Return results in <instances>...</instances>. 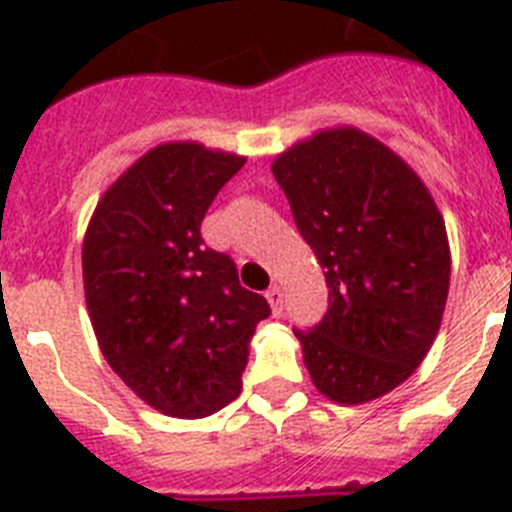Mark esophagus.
<instances>
[{"mask_svg": "<svg viewBox=\"0 0 512 512\" xmlns=\"http://www.w3.org/2000/svg\"><path fill=\"white\" fill-rule=\"evenodd\" d=\"M266 301H269V306H272L274 316H280L282 314V290L277 285L269 287L266 290Z\"/></svg>", "mask_w": 512, "mask_h": 512, "instance_id": "34e87169", "label": "esophagus"}]
</instances>
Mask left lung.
Segmentation results:
<instances>
[{
	"label": "left lung",
	"instance_id": "1",
	"mask_svg": "<svg viewBox=\"0 0 512 512\" xmlns=\"http://www.w3.org/2000/svg\"><path fill=\"white\" fill-rule=\"evenodd\" d=\"M272 172L329 287L322 322L293 329L308 374L335 403L382 398L439 332L450 287L442 214L421 177L356 128L295 143Z\"/></svg>",
	"mask_w": 512,
	"mask_h": 512
}]
</instances>
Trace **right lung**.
I'll return each instance as SVG.
<instances>
[{"instance_id":"obj_1","label":"right lung","mask_w":512,"mask_h":512,"mask_svg":"<svg viewBox=\"0 0 512 512\" xmlns=\"http://www.w3.org/2000/svg\"><path fill=\"white\" fill-rule=\"evenodd\" d=\"M243 156L162 143L101 196L83 240L86 306L99 348L141 400L204 418L240 395L248 342L272 314L211 251L201 222Z\"/></svg>"}]
</instances>
